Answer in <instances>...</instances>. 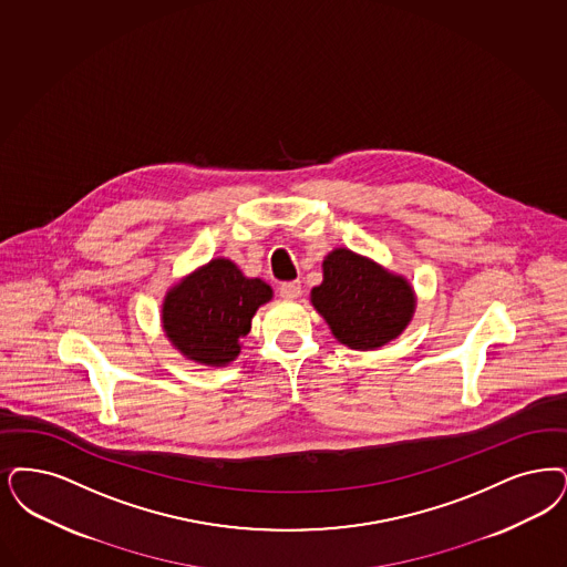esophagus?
Returning <instances> with one entry per match:
<instances>
[{
	"label": "esophagus",
	"instance_id": "obj_1",
	"mask_svg": "<svg viewBox=\"0 0 567 567\" xmlns=\"http://www.w3.org/2000/svg\"><path fill=\"white\" fill-rule=\"evenodd\" d=\"M301 295V285L299 282H285L280 285V297L282 299H297Z\"/></svg>",
	"mask_w": 567,
	"mask_h": 567
}]
</instances>
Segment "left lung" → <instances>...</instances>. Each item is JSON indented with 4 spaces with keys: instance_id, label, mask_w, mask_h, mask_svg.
I'll list each match as a JSON object with an SVG mask.
<instances>
[{
    "instance_id": "obj_1",
    "label": "left lung",
    "mask_w": 567,
    "mask_h": 567,
    "mask_svg": "<svg viewBox=\"0 0 567 567\" xmlns=\"http://www.w3.org/2000/svg\"><path fill=\"white\" fill-rule=\"evenodd\" d=\"M310 301L336 340L363 352L396 340L417 306L403 274L346 247L324 255L322 282L310 291Z\"/></svg>"
}]
</instances>
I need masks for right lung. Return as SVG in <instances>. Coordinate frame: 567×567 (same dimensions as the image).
Returning <instances> with one entry per match:
<instances>
[{
  "mask_svg": "<svg viewBox=\"0 0 567 567\" xmlns=\"http://www.w3.org/2000/svg\"><path fill=\"white\" fill-rule=\"evenodd\" d=\"M274 297L227 257H215L175 282L162 301V331L192 363L226 367L238 359L255 312Z\"/></svg>",
  "mask_w": 567,
  "mask_h": 567,
  "instance_id": "right-lung-1",
  "label": "right lung"
}]
</instances>
